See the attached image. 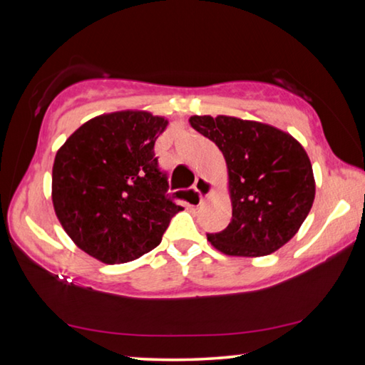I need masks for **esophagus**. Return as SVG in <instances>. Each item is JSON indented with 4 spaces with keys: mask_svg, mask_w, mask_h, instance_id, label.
Masks as SVG:
<instances>
[{
    "mask_svg": "<svg viewBox=\"0 0 365 365\" xmlns=\"http://www.w3.org/2000/svg\"><path fill=\"white\" fill-rule=\"evenodd\" d=\"M195 190L197 196H200V201H205L214 193V183L207 180L206 177H197L195 182Z\"/></svg>",
    "mask_w": 365,
    "mask_h": 365,
    "instance_id": "34e87169",
    "label": "esophagus"
}]
</instances>
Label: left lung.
Returning <instances> with one entry per match:
<instances>
[{
    "instance_id": "obj_1",
    "label": "left lung",
    "mask_w": 365,
    "mask_h": 365,
    "mask_svg": "<svg viewBox=\"0 0 365 365\" xmlns=\"http://www.w3.org/2000/svg\"><path fill=\"white\" fill-rule=\"evenodd\" d=\"M188 122L217 145L227 164L232 220L224 232L207 235V242L235 257L280 250L298 233L316 197L304 148L289 133L256 120L193 115Z\"/></svg>"
}]
</instances>
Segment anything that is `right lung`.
Segmentation results:
<instances>
[{"label":"right lung","instance_id":"1","mask_svg":"<svg viewBox=\"0 0 365 365\" xmlns=\"http://www.w3.org/2000/svg\"><path fill=\"white\" fill-rule=\"evenodd\" d=\"M168 125L146 110L103 114L78 127L56 153L54 212L72 242L100 262L123 264L150 252L182 211L165 197L168 178L154 156Z\"/></svg>","mask_w":365,"mask_h":365}]
</instances>
